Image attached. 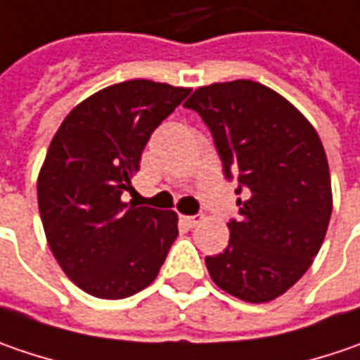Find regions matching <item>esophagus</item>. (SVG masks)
Listing matches in <instances>:
<instances>
[{"mask_svg": "<svg viewBox=\"0 0 360 360\" xmlns=\"http://www.w3.org/2000/svg\"><path fill=\"white\" fill-rule=\"evenodd\" d=\"M180 221H182V223H184L186 226H190V229H192V226L198 225L202 219H200V217H180Z\"/></svg>", "mask_w": 360, "mask_h": 360, "instance_id": "esophagus-1", "label": "esophagus"}]
</instances>
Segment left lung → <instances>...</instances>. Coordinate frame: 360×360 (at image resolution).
Returning a JSON list of instances; mask_svg holds the SVG:
<instances>
[{
  "mask_svg": "<svg viewBox=\"0 0 360 360\" xmlns=\"http://www.w3.org/2000/svg\"><path fill=\"white\" fill-rule=\"evenodd\" d=\"M184 107L207 123L239 194V219L229 221L225 251L205 259L208 274L239 300H276L308 271L333 214L322 141L292 103L259 82L200 86Z\"/></svg>",
  "mask_w": 360,
  "mask_h": 360,
  "instance_id": "8db88e82",
  "label": "left lung"
}]
</instances>
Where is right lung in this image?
Here are the masks:
<instances>
[{
	"label": "right lung",
	"instance_id": "add662e5",
	"mask_svg": "<svg viewBox=\"0 0 360 360\" xmlns=\"http://www.w3.org/2000/svg\"><path fill=\"white\" fill-rule=\"evenodd\" d=\"M188 89L127 81L77 105L46 153L38 208L46 239L82 292L121 300L152 283L178 237L174 210L123 202L155 127Z\"/></svg>",
	"mask_w": 360,
	"mask_h": 360
}]
</instances>
